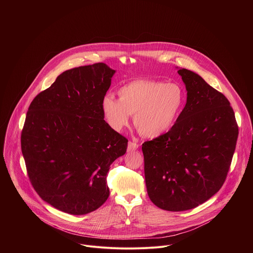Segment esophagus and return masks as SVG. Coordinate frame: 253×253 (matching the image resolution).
Listing matches in <instances>:
<instances>
[{
  "label": "esophagus",
  "mask_w": 253,
  "mask_h": 253,
  "mask_svg": "<svg viewBox=\"0 0 253 253\" xmlns=\"http://www.w3.org/2000/svg\"><path fill=\"white\" fill-rule=\"evenodd\" d=\"M139 145L137 142H134V141H130L128 143V147H127V151L128 152H133V151H136L138 149Z\"/></svg>",
  "instance_id": "obj_1"
}]
</instances>
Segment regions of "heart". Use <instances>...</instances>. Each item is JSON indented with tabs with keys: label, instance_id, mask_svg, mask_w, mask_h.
<instances>
[{
	"label": "heart",
	"instance_id": "b5f03b06",
	"mask_svg": "<svg viewBox=\"0 0 253 253\" xmlns=\"http://www.w3.org/2000/svg\"><path fill=\"white\" fill-rule=\"evenodd\" d=\"M119 99L107 94L101 102L104 118L113 130L121 131L135 115L139 132L156 138L168 132L181 116L186 95L178 83L139 79L128 82L118 90Z\"/></svg>",
	"mask_w": 253,
	"mask_h": 253
}]
</instances>
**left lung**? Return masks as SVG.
Returning <instances> with one entry per match:
<instances>
[{"mask_svg":"<svg viewBox=\"0 0 253 253\" xmlns=\"http://www.w3.org/2000/svg\"><path fill=\"white\" fill-rule=\"evenodd\" d=\"M178 74L187 91L181 116L167 133L142 144L148 196L168 211L192 209L219 191L238 137L227 98L190 70Z\"/></svg>","mask_w":253,"mask_h":253,"instance_id":"obj_1","label":"left lung"}]
</instances>
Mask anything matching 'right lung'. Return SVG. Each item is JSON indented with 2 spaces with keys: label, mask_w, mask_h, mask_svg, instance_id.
I'll return each instance as SVG.
<instances>
[{
  "label": "right lung",
  "mask_w": 253,
  "mask_h": 253,
  "mask_svg": "<svg viewBox=\"0 0 253 253\" xmlns=\"http://www.w3.org/2000/svg\"><path fill=\"white\" fill-rule=\"evenodd\" d=\"M115 74L104 63L67 70L32 101L21 135L30 181L63 212L84 215L109 197L107 173L128 140L104 120L101 102Z\"/></svg>",
  "instance_id": "obj_1"
}]
</instances>
